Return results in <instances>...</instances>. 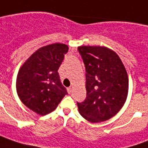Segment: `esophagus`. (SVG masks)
Returning <instances> with one entry per match:
<instances>
[{"mask_svg":"<svg viewBox=\"0 0 148 148\" xmlns=\"http://www.w3.org/2000/svg\"><path fill=\"white\" fill-rule=\"evenodd\" d=\"M67 91H68V92H69V94H70V93L72 92V88H71V87H69V88H67Z\"/></svg>","mask_w":148,"mask_h":148,"instance_id":"34e87169","label":"esophagus"}]
</instances>
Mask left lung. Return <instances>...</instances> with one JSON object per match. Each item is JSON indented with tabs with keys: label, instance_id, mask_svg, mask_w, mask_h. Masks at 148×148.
<instances>
[{
	"label": "left lung",
	"instance_id": "obj_1",
	"mask_svg": "<svg viewBox=\"0 0 148 148\" xmlns=\"http://www.w3.org/2000/svg\"><path fill=\"white\" fill-rule=\"evenodd\" d=\"M78 52L85 66L87 96L77 102L80 115L92 123L116 115L126 101L128 76L119 56L99 46H80Z\"/></svg>",
	"mask_w": 148,
	"mask_h": 148
}]
</instances>
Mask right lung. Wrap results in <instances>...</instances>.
Returning a JSON list of instances; mask_svg holds the SVG:
<instances>
[{
    "instance_id": "right-lung-1",
    "label": "right lung",
    "mask_w": 148,
    "mask_h": 148,
    "mask_svg": "<svg viewBox=\"0 0 148 148\" xmlns=\"http://www.w3.org/2000/svg\"><path fill=\"white\" fill-rule=\"evenodd\" d=\"M68 51L69 47L60 43L42 47L26 60L19 71L17 94L26 107L39 115L52 112L68 94L58 73Z\"/></svg>"
}]
</instances>
